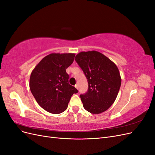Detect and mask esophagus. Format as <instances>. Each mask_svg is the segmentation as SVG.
<instances>
[{
    "label": "esophagus",
    "instance_id": "1",
    "mask_svg": "<svg viewBox=\"0 0 155 155\" xmlns=\"http://www.w3.org/2000/svg\"><path fill=\"white\" fill-rule=\"evenodd\" d=\"M75 87H76V88L78 89V90L79 89V86H78V85H75Z\"/></svg>",
    "mask_w": 155,
    "mask_h": 155
}]
</instances>
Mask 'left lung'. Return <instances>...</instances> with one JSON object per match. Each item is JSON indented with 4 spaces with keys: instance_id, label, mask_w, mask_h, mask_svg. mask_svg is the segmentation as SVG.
Listing matches in <instances>:
<instances>
[{
    "instance_id": "1",
    "label": "left lung",
    "mask_w": 155,
    "mask_h": 155,
    "mask_svg": "<svg viewBox=\"0 0 155 155\" xmlns=\"http://www.w3.org/2000/svg\"><path fill=\"white\" fill-rule=\"evenodd\" d=\"M87 79L88 88L80 97L84 109L100 114L113 104L121 86V77L116 65L96 51H82L75 58Z\"/></svg>"
}]
</instances>
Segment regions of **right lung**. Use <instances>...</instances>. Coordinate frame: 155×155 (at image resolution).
I'll return each mask as SVG.
<instances>
[{
	"instance_id": "add662e5",
	"label": "right lung",
	"mask_w": 155,
	"mask_h": 155,
	"mask_svg": "<svg viewBox=\"0 0 155 155\" xmlns=\"http://www.w3.org/2000/svg\"><path fill=\"white\" fill-rule=\"evenodd\" d=\"M74 54L46 55L33 70L30 88L38 104L50 113L60 114L67 109L74 94L78 92L68 83L66 69L71 65Z\"/></svg>"
}]
</instances>
